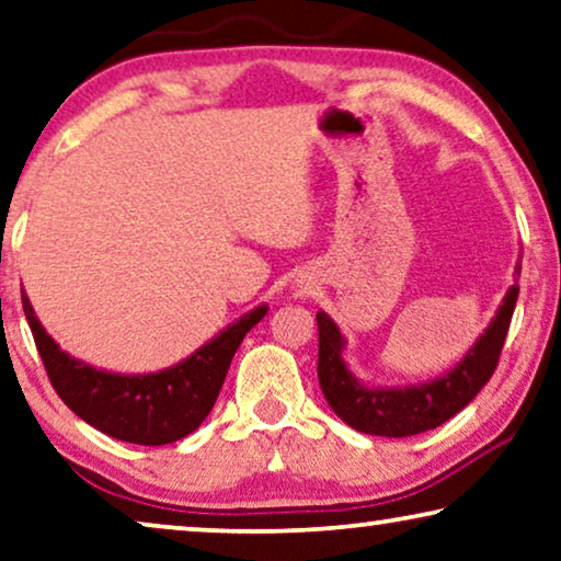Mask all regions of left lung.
<instances>
[{
	"mask_svg": "<svg viewBox=\"0 0 561 561\" xmlns=\"http://www.w3.org/2000/svg\"><path fill=\"white\" fill-rule=\"evenodd\" d=\"M514 274L516 277L522 274V262H516ZM516 297H519V284H512L501 299L494 320L466 350L461 360L438 378L411 382V386H370L357 378L345 360V334L340 332L337 322L320 309L317 312V328H320L317 378L330 408L350 428L367 436L405 438L438 428L448 417L463 411L494 375Z\"/></svg>",
	"mask_w": 561,
	"mask_h": 561,
	"instance_id": "8db88e82",
	"label": "left lung"
}]
</instances>
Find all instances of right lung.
I'll return each mask as SVG.
<instances>
[{
	"instance_id": "add662e5",
	"label": "right lung",
	"mask_w": 561,
	"mask_h": 561,
	"mask_svg": "<svg viewBox=\"0 0 561 561\" xmlns=\"http://www.w3.org/2000/svg\"><path fill=\"white\" fill-rule=\"evenodd\" d=\"M22 309L49 382L75 415L111 438L165 446L186 438L206 421L233 353L247 332L264 320L270 305L249 309L181 363L156 373H113L78 360L49 337L24 291Z\"/></svg>"
}]
</instances>
